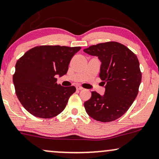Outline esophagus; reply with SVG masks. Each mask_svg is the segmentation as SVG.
<instances>
[{"mask_svg": "<svg viewBox=\"0 0 159 159\" xmlns=\"http://www.w3.org/2000/svg\"><path fill=\"white\" fill-rule=\"evenodd\" d=\"M76 89H77L78 90H82V89H83V87H82V86H81L80 85H77V86H76Z\"/></svg>", "mask_w": 159, "mask_h": 159, "instance_id": "obj_1", "label": "esophagus"}]
</instances>
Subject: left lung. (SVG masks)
<instances>
[{
  "label": "left lung",
  "instance_id": "1",
  "mask_svg": "<svg viewBox=\"0 0 159 159\" xmlns=\"http://www.w3.org/2000/svg\"><path fill=\"white\" fill-rule=\"evenodd\" d=\"M84 51L98 56L101 61L99 75L106 84L103 95L92 92L91 98L84 103L86 113L100 122L117 120L128 111L138 94L142 73L137 57L116 42L92 45Z\"/></svg>",
  "mask_w": 159,
  "mask_h": 159
}]
</instances>
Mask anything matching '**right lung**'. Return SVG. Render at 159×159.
<instances>
[{"instance_id": "obj_1", "label": "right lung", "mask_w": 159, "mask_h": 159, "mask_svg": "<svg viewBox=\"0 0 159 159\" xmlns=\"http://www.w3.org/2000/svg\"><path fill=\"white\" fill-rule=\"evenodd\" d=\"M81 47L41 45L31 48L17 60L13 83L18 100L37 117L48 119L65 109L75 86L57 84L65 75L73 56Z\"/></svg>"}]
</instances>
